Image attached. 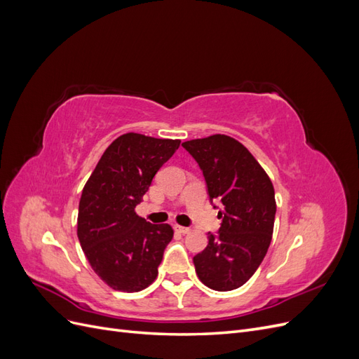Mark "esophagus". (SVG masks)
Returning <instances> with one entry per match:
<instances>
[{"label":"esophagus","mask_w":359,"mask_h":359,"mask_svg":"<svg viewBox=\"0 0 359 359\" xmlns=\"http://www.w3.org/2000/svg\"><path fill=\"white\" fill-rule=\"evenodd\" d=\"M175 231L178 232V233H182V235H186V233H189L190 232V229L189 227H184V226H175Z\"/></svg>","instance_id":"34e87169"}]
</instances>
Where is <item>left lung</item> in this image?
<instances>
[{
    "instance_id": "8db88e82",
    "label": "left lung",
    "mask_w": 359,
    "mask_h": 359,
    "mask_svg": "<svg viewBox=\"0 0 359 359\" xmlns=\"http://www.w3.org/2000/svg\"><path fill=\"white\" fill-rule=\"evenodd\" d=\"M198 161L212 201L222 202L219 233L193 257L199 280L212 290L243 286L268 252L274 231L273 182L252 153L231 136L212 135L184 142Z\"/></svg>"
}]
</instances>
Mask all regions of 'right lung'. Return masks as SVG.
<instances>
[{"label":"right lung","instance_id":"right-lung-1","mask_svg":"<svg viewBox=\"0 0 359 359\" xmlns=\"http://www.w3.org/2000/svg\"><path fill=\"white\" fill-rule=\"evenodd\" d=\"M181 140L126 133L106 148L79 201L78 238L94 273L121 292L148 287L173 231L135 212Z\"/></svg>","mask_w":359,"mask_h":359}]
</instances>
